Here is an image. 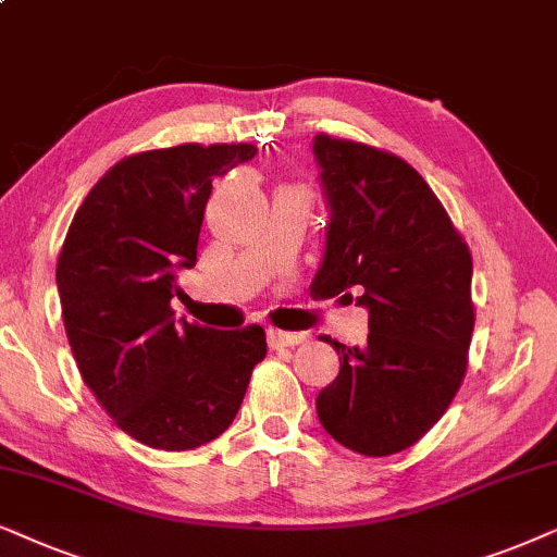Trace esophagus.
<instances>
[{"label":"esophagus","instance_id":"esophagus-1","mask_svg":"<svg viewBox=\"0 0 557 557\" xmlns=\"http://www.w3.org/2000/svg\"><path fill=\"white\" fill-rule=\"evenodd\" d=\"M267 336H270V344L274 348H283V346H298L306 341L308 336L306 333H290V331H277V329H270L267 331Z\"/></svg>","mask_w":557,"mask_h":557}]
</instances>
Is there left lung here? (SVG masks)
Returning a JSON list of instances; mask_svg holds the SVG:
<instances>
[{
    "label": "left lung",
    "mask_w": 557,
    "mask_h": 557,
    "mask_svg": "<svg viewBox=\"0 0 557 557\" xmlns=\"http://www.w3.org/2000/svg\"><path fill=\"white\" fill-rule=\"evenodd\" d=\"M329 209L313 290L367 308V346L336 348L338 376L315 397L333 441L361 456L410 448L443 418L473 333L471 255L430 185L395 154L313 139Z\"/></svg>",
    "instance_id": "1"
}]
</instances>
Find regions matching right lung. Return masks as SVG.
Here are the masks:
<instances>
[{
	"instance_id": "obj_1",
	"label": "right lung",
	"mask_w": 557,
	"mask_h": 557,
	"mask_svg": "<svg viewBox=\"0 0 557 557\" xmlns=\"http://www.w3.org/2000/svg\"><path fill=\"white\" fill-rule=\"evenodd\" d=\"M255 154V145L132 154L94 185L65 234L55 280L78 372L150 448L219 438L267 354L259 325L216 331L175 321L170 306L177 274L196 267L211 181Z\"/></svg>"
}]
</instances>
